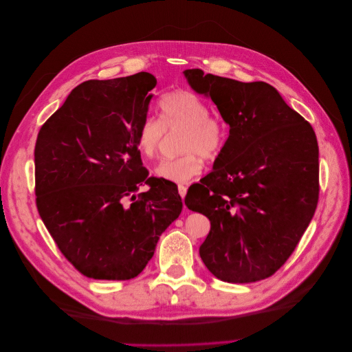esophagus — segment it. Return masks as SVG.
Returning a JSON list of instances; mask_svg holds the SVG:
<instances>
[{
    "label": "esophagus",
    "mask_w": 352,
    "mask_h": 352,
    "mask_svg": "<svg viewBox=\"0 0 352 352\" xmlns=\"http://www.w3.org/2000/svg\"><path fill=\"white\" fill-rule=\"evenodd\" d=\"M177 192H179V195L182 196V199H185L186 192H188V188L183 186V185H179V186H177Z\"/></svg>",
    "instance_id": "34e87169"
}]
</instances>
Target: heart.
<instances>
[{"label":"heart","mask_w":352,"mask_h":352,"mask_svg":"<svg viewBox=\"0 0 352 352\" xmlns=\"http://www.w3.org/2000/svg\"><path fill=\"white\" fill-rule=\"evenodd\" d=\"M160 119L147 116L136 135L140 153L153 159L159 155L167 133H177L180 155L162 160L156 175L173 183H186L204 170V159L216 160L223 152L228 126L221 117L210 114L209 106L196 93L177 90L160 98Z\"/></svg>","instance_id":"heart-1"}]
</instances>
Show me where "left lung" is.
Listing matches in <instances>:
<instances>
[{
  "instance_id": "1",
  "label": "left lung",
  "mask_w": 352,
  "mask_h": 352,
  "mask_svg": "<svg viewBox=\"0 0 352 352\" xmlns=\"http://www.w3.org/2000/svg\"><path fill=\"white\" fill-rule=\"evenodd\" d=\"M185 76L230 127L213 170L185 197L190 210L210 221L200 258L225 282L270 278L292 255L318 205L315 131L263 81L242 82L200 69Z\"/></svg>"
}]
</instances>
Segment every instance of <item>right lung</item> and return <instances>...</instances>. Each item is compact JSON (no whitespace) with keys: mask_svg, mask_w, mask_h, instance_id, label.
I'll use <instances>...</instances> for the list:
<instances>
[{"mask_svg":"<svg viewBox=\"0 0 352 352\" xmlns=\"http://www.w3.org/2000/svg\"><path fill=\"white\" fill-rule=\"evenodd\" d=\"M156 82L144 72L81 82L38 131L36 205L60 252L87 278L138 276L182 212L177 186L148 176L136 142ZM142 184L149 189L136 195Z\"/></svg>","mask_w":352,"mask_h":352,"instance_id":"obj_1","label":"right lung"}]
</instances>
